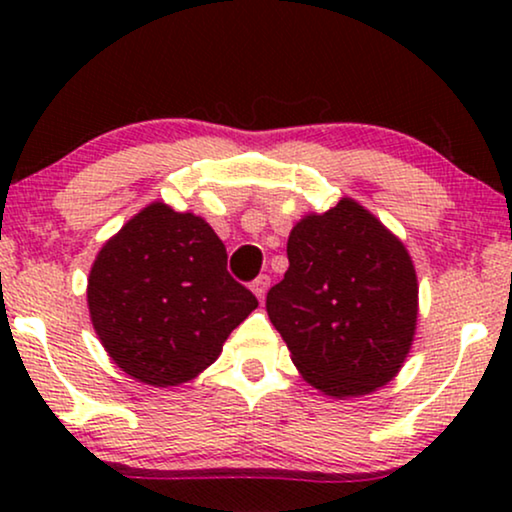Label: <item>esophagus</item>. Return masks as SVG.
Instances as JSON below:
<instances>
[{"label":"esophagus","instance_id":"34e87169","mask_svg":"<svg viewBox=\"0 0 512 512\" xmlns=\"http://www.w3.org/2000/svg\"><path fill=\"white\" fill-rule=\"evenodd\" d=\"M268 289H270V277L268 275H258L254 282H251V291L256 293L258 300L265 298V293H268Z\"/></svg>","mask_w":512,"mask_h":512}]
</instances>
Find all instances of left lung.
<instances>
[{"label": "left lung", "instance_id": "left-lung-1", "mask_svg": "<svg viewBox=\"0 0 512 512\" xmlns=\"http://www.w3.org/2000/svg\"><path fill=\"white\" fill-rule=\"evenodd\" d=\"M286 256L265 310L305 380L335 398L387 384L417 321V275L403 244L342 198L293 226Z\"/></svg>", "mask_w": 512, "mask_h": 512}]
</instances>
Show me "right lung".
<instances>
[{
  "label": "right lung",
  "instance_id": "1",
  "mask_svg": "<svg viewBox=\"0 0 512 512\" xmlns=\"http://www.w3.org/2000/svg\"><path fill=\"white\" fill-rule=\"evenodd\" d=\"M226 263V247L200 216L153 202L125 223L88 279L90 319L118 368L174 387L212 366L258 305Z\"/></svg>",
  "mask_w": 512,
  "mask_h": 512
}]
</instances>
